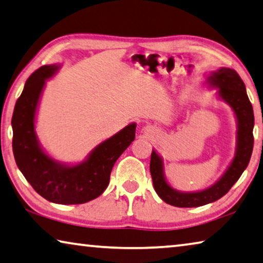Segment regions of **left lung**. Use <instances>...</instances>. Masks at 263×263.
<instances>
[{
	"instance_id": "8db88e82",
	"label": "left lung",
	"mask_w": 263,
	"mask_h": 263,
	"mask_svg": "<svg viewBox=\"0 0 263 263\" xmlns=\"http://www.w3.org/2000/svg\"><path fill=\"white\" fill-rule=\"evenodd\" d=\"M211 85L219 87V95L235 112L239 131L237 148L234 160L223 177L214 186L197 193H180L171 189L162 174V161L156 151H152L149 161V172L153 187L157 194L168 205L176 207H199L216 201L222 198L232 186L239 180L241 174L248 166L254 146V114L252 103L246 92L245 83L235 70L221 68L208 77Z\"/></svg>"
}]
</instances>
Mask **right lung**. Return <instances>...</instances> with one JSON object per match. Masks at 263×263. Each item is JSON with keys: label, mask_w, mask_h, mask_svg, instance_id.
<instances>
[{"label": "right lung", "mask_w": 263, "mask_h": 263, "mask_svg": "<svg viewBox=\"0 0 263 263\" xmlns=\"http://www.w3.org/2000/svg\"><path fill=\"white\" fill-rule=\"evenodd\" d=\"M56 69V65L41 66L27 79L11 118L12 152L20 171L41 197L62 205H77L105 191L115 162L135 140L136 124L98 145L83 164L69 167L50 159L37 143L34 119L45 79Z\"/></svg>", "instance_id": "1"}]
</instances>
